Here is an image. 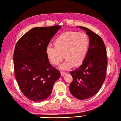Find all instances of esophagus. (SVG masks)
Listing matches in <instances>:
<instances>
[{
  "label": "esophagus",
  "instance_id": "esophagus-1",
  "mask_svg": "<svg viewBox=\"0 0 121 121\" xmlns=\"http://www.w3.org/2000/svg\"><path fill=\"white\" fill-rule=\"evenodd\" d=\"M60 74L61 76H64L65 75L67 74V73L65 72H60Z\"/></svg>",
  "mask_w": 121,
  "mask_h": 121
}]
</instances>
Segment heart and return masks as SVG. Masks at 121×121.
Masks as SVG:
<instances>
[{"label":"heart","instance_id":"1","mask_svg":"<svg viewBox=\"0 0 121 121\" xmlns=\"http://www.w3.org/2000/svg\"><path fill=\"white\" fill-rule=\"evenodd\" d=\"M89 38L84 33L67 31L60 35L54 42V47H46V53L50 63L57 65L64 58L66 61L60 68L67 69L73 66L81 65L86 57L89 49Z\"/></svg>","mask_w":121,"mask_h":121}]
</instances>
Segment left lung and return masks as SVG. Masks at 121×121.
Returning a JSON list of instances; mask_svg holds the SVG:
<instances>
[{
    "mask_svg": "<svg viewBox=\"0 0 121 121\" xmlns=\"http://www.w3.org/2000/svg\"><path fill=\"white\" fill-rule=\"evenodd\" d=\"M89 36L90 43L83 64L69 72L73 81L69 91L75 97L86 99L95 95L103 84L107 73V49L102 38L90 29L80 26Z\"/></svg>",
    "mask_w": 121,
    "mask_h": 121,
    "instance_id": "1",
    "label": "left lung"
}]
</instances>
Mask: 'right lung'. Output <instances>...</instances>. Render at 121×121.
Segmentation results:
<instances>
[{"label": "right lung", "instance_id": "right-lung-1", "mask_svg": "<svg viewBox=\"0 0 121 121\" xmlns=\"http://www.w3.org/2000/svg\"><path fill=\"white\" fill-rule=\"evenodd\" d=\"M60 26L32 28L17 42L13 54L14 75L20 88L29 100L48 98L60 73L50 65L46 48Z\"/></svg>", "mask_w": 121, "mask_h": 121}]
</instances>
